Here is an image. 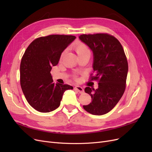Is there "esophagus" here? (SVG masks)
<instances>
[{
  "label": "esophagus",
  "instance_id": "34e87169",
  "mask_svg": "<svg viewBox=\"0 0 152 152\" xmlns=\"http://www.w3.org/2000/svg\"><path fill=\"white\" fill-rule=\"evenodd\" d=\"M74 89H75L76 91H77L78 92H79V93H80V94H82V93H84V89L82 88V87H80V86H75V87H74Z\"/></svg>",
  "mask_w": 152,
  "mask_h": 152
}]
</instances>
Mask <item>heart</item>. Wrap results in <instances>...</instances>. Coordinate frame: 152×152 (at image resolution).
<instances>
[{"label":"heart","mask_w":152,"mask_h":152,"mask_svg":"<svg viewBox=\"0 0 152 152\" xmlns=\"http://www.w3.org/2000/svg\"><path fill=\"white\" fill-rule=\"evenodd\" d=\"M73 49H74L77 56L79 58L84 56L87 54H90V50L88 46L84 43L81 42H76L73 45ZM64 54H65V52L62 54L61 57L63 56Z\"/></svg>","instance_id":"heart-1"}]
</instances>
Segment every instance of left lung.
<instances>
[{
	"label": "left lung",
	"mask_w": 152,
	"mask_h": 152,
	"mask_svg": "<svg viewBox=\"0 0 152 152\" xmlns=\"http://www.w3.org/2000/svg\"><path fill=\"white\" fill-rule=\"evenodd\" d=\"M79 39L93 50L94 55L91 80L98 82V88L87 87L85 92L92 102L84 109L93 115H102L115 107L125 91L128 63L120 42L108 34H82Z\"/></svg>",
	"instance_id": "1"
}]
</instances>
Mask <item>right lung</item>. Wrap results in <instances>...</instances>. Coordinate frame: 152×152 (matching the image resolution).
Returning <instances> with one entry per match:
<instances>
[{"label":"right lung","instance_id":"obj_1","mask_svg":"<svg viewBox=\"0 0 152 152\" xmlns=\"http://www.w3.org/2000/svg\"><path fill=\"white\" fill-rule=\"evenodd\" d=\"M76 37L50 35L35 39L26 48L20 64V84L27 102L38 112L47 113L60 105L68 84H55L50 74L62 52Z\"/></svg>","mask_w":152,"mask_h":152}]
</instances>
